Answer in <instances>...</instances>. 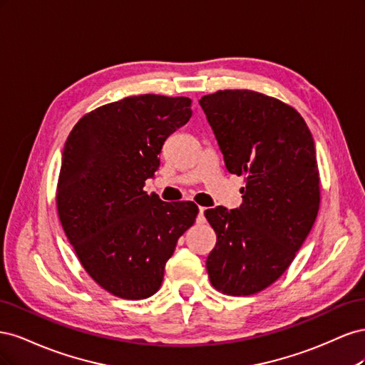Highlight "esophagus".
I'll list each match as a JSON object with an SVG mask.
<instances>
[{"mask_svg":"<svg viewBox=\"0 0 365 365\" xmlns=\"http://www.w3.org/2000/svg\"><path fill=\"white\" fill-rule=\"evenodd\" d=\"M204 207H200V213H197V224H204L205 222V216H204Z\"/></svg>","mask_w":365,"mask_h":365,"instance_id":"obj_1","label":"esophagus"}]
</instances>
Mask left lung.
I'll return each instance as SVG.
<instances>
[{
  "instance_id": "obj_1",
  "label": "left lung",
  "mask_w": 365,
  "mask_h": 365,
  "mask_svg": "<svg viewBox=\"0 0 365 365\" xmlns=\"http://www.w3.org/2000/svg\"><path fill=\"white\" fill-rule=\"evenodd\" d=\"M227 170L245 176L242 205L204 212L216 233L207 257L210 283L244 297L267 289L289 268L319 208V172L300 113L251 90L201 97Z\"/></svg>"
}]
</instances>
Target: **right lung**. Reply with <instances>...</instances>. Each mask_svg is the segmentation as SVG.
Returning <instances> with one entry per match:
<instances>
[{
	"label": "right lung",
	"mask_w": 365,
	"mask_h": 365,
	"mask_svg": "<svg viewBox=\"0 0 365 365\" xmlns=\"http://www.w3.org/2000/svg\"><path fill=\"white\" fill-rule=\"evenodd\" d=\"M190 117L189 97L130 96L85 114L65 141L61 224L88 275L115 297L155 294L176 242L195 224V202H164L143 190L164 141Z\"/></svg>",
	"instance_id": "obj_1"
}]
</instances>
